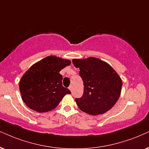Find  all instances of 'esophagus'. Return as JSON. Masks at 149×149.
Returning <instances> with one entry per match:
<instances>
[{
	"label": "esophagus",
	"instance_id": "obj_1",
	"mask_svg": "<svg viewBox=\"0 0 149 149\" xmlns=\"http://www.w3.org/2000/svg\"><path fill=\"white\" fill-rule=\"evenodd\" d=\"M72 88H73L72 86H69V89H70V91L71 92H72Z\"/></svg>",
	"mask_w": 149,
	"mask_h": 149
}]
</instances>
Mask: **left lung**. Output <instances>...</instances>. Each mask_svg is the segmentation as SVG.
I'll list each match as a JSON object with an SVG mask.
<instances>
[{"label":"left lung","instance_id":"8db88e82","mask_svg":"<svg viewBox=\"0 0 149 149\" xmlns=\"http://www.w3.org/2000/svg\"><path fill=\"white\" fill-rule=\"evenodd\" d=\"M84 82V94L76 98L78 107L92 115L104 114L116 104L122 91V81L113 68L94 57L73 59Z\"/></svg>","mask_w":149,"mask_h":149}]
</instances>
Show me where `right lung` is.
Instances as JSON below:
<instances>
[{
	"label": "right lung",
	"mask_w": 149,
	"mask_h": 149,
	"mask_svg": "<svg viewBox=\"0 0 149 149\" xmlns=\"http://www.w3.org/2000/svg\"><path fill=\"white\" fill-rule=\"evenodd\" d=\"M70 61L55 56L44 58L31 66L19 83V89L24 103L38 113L53 110L58 105L69 89L62 84L63 77L59 72Z\"/></svg>",
	"instance_id": "add662e5"
}]
</instances>
